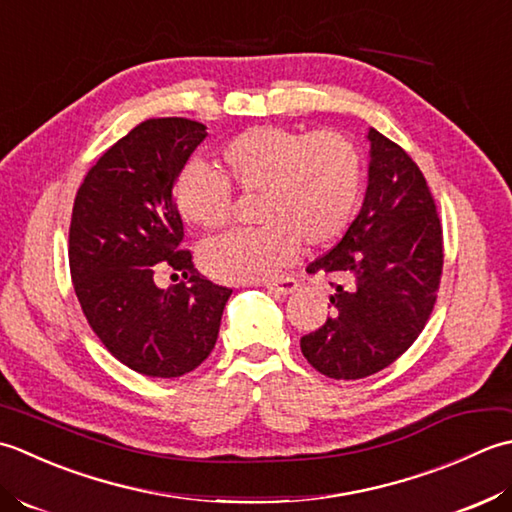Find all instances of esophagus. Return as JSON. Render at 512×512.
<instances>
[{"label":"esophagus","instance_id":"34e87169","mask_svg":"<svg viewBox=\"0 0 512 512\" xmlns=\"http://www.w3.org/2000/svg\"><path fill=\"white\" fill-rule=\"evenodd\" d=\"M265 287L271 291V294H276V296H289L291 291H296L298 283H296V278H289V276H285V278L267 280Z\"/></svg>","mask_w":512,"mask_h":512}]
</instances>
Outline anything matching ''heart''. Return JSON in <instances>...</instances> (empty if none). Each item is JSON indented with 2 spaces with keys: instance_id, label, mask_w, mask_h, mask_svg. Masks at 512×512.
Wrapping results in <instances>:
<instances>
[{
  "instance_id": "obj_1",
  "label": "heart",
  "mask_w": 512,
  "mask_h": 512,
  "mask_svg": "<svg viewBox=\"0 0 512 512\" xmlns=\"http://www.w3.org/2000/svg\"><path fill=\"white\" fill-rule=\"evenodd\" d=\"M223 174L187 165L174 187L176 210L190 225L221 229L232 214V187L258 194L256 223L207 243V274L234 283L276 276L294 263L300 241L325 245L347 229L362 187V159L344 134L256 125L221 148Z\"/></svg>"
}]
</instances>
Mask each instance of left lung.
<instances>
[{"instance_id":"8db88e82","label":"left lung","mask_w":512,"mask_h":512,"mask_svg":"<svg viewBox=\"0 0 512 512\" xmlns=\"http://www.w3.org/2000/svg\"><path fill=\"white\" fill-rule=\"evenodd\" d=\"M369 183L360 214L309 274L336 283L333 314L300 338L302 356L333 380L389 367L429 320L444 265L442 225L424 174L398 143L369 128Z\"/></svg>"}]
</instances>
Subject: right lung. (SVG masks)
<instances>
[{
  "label": "right lung",
  "instance_id": "add662e5",
  "mask_svg": "<svg viewBox=\"0 0 512 512\" xmlns=\"http://www.w3.org/2000/svg\"><path fill=\"white\" fill-rule=\"evenodd\" d=\"M205 130L181 117L139 123L92 165L72 207L68 258L83 316L114 358L150 378H179L210 356L232 296L179 249L172 190ZM168 266L184 280L156 288Z\"/></svg>",
  "mask_w": 512,
  "mask_h": 512
}]
</instances>
